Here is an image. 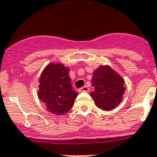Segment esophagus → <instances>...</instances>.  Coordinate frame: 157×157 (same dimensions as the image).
Listing matches in <instances>:
<instances>
[{
	"instance_id": "obj_1",
	"label": "esophagus",
	"mask_w": 157,
	"mask_h": 157,
	"mask_svg": "<svg viewBox=\"0 0 157 157\" xmlns=\"http://www.w3.org/2000/svg\"><path fill=\"white\" fill-rule=\"evenodd\" d=\"M88 91H89V88H88L87 86H84L83 88H81L79 89V92H88Z\"/></svg>"
}]
</instances>
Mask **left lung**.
Masks as SVG:
<instances>
[{
  "mask_svg": "<svg viewBox=\"0 0 157 157\" xmlns=\"http://www.w3.org/2000/svg\"><path fill=\"white\" fill-rule=\"evenodd\" d=\"M93 92L90 94L95 106L103 111H111L121 103L126 88L124 79L108 65H100L93 72Z\"/></svg>",
  "mask_w": 157,
  "mask_h": 157,
  "instance_id": "left-lung-1",
  "label": "left lung"
}]
</instances>
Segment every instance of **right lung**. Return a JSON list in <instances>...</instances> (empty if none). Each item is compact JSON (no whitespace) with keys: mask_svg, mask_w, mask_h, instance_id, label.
Masks as SVG:
<instances>
[{"mask_svg":"<svg viewBox=\"0 0 157 157\" xmlns=\"http://www.w3.org/2000/svg\"><path fill=\"white\" fill-rule=\"evenodd\" d=\"M37 95L52 114L67 113L78 95L73 89L69 68L62 63L51 62L46 65L39 78Z\"/></svg>","mask_w":157,"mask_h":157,"instance_id":"right-lung-1","label":"right lung"}]
</instances>
